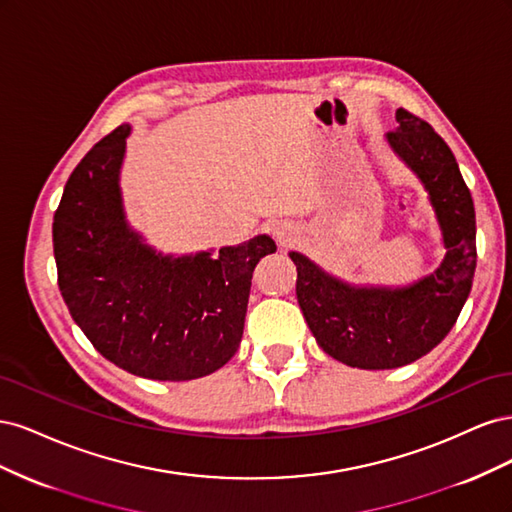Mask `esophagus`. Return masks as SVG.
<instances>
[{
    "label": "esophagus",
    "instance_id": "34e87169",
    "mask_svg": "<svg viewBox=\"0 0 512 512\" xmlns=\"http://www.w3.org/2000/svg\"><path fill=\"white\" fill-rule=\"evenodd\" d=\"M273 235H275V239H277V241H280V245H286V243H290V241H292V237H294V230H292V226H290V224L282 222V224H275V226H273Z\"/></svg>",
    "mask_w": 512,
    "mask_h": 512
}]
</instances>
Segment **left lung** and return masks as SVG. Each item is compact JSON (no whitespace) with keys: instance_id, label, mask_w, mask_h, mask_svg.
Instances as JSON below:
<instances>
[{"instance_id":"obj_1","label":"left lung","mask_w":512,"mask_h":512,"mask_svg":"<svg viewBox=\"0 0 512 512\" xmlns=\"http://www.w3.org/2000/svg\"><path fill=\"white\" fill-rule=\"evenodd\" d=\"M395 119L386 141L429 192L446 247L442 265L406 288H359L290 252L297 299L318 346L361 369H395L436 348L457 322L476 271L474 203L451 147L406 108Z\"/></svg>"}]
</instances>
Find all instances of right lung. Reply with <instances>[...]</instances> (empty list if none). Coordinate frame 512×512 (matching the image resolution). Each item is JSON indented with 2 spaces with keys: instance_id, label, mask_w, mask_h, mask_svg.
Returning <instances> with one entry per match:
<instances>
[{
  "instance_id": "obj_1",
  "label": "right lung",
  "mask_w": 512,
  "mask_h": 512,
  "mask_svg": "<svg viewBox=\"0 0 512 512\" xmlns=\"http://www.w3.org/2000/svg\"><path fill=\"white\" fill-rule=\"evenodd\" d=\"M119 126L72 170L53 218L57 284L74 322L117 367L149 380L213 374L237 352L267 235L218 254L164 256L123 215Z\"/></svg>"
}]
</instances>
